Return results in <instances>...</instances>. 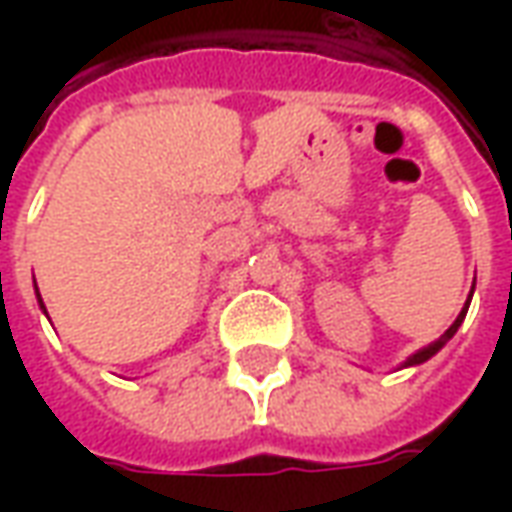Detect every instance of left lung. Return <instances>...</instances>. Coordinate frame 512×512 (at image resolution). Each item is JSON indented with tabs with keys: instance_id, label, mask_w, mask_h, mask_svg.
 I'll return each mask as SVG.
<instances>
[{
	"instance_id": "8db88e82",
	"label": "left lung",
	"mask_w": 512,
	"mask_h": 512,
	"mask_svg": "<svg viewBox=\"0 0 512 512\" xmlns=\"http://www.w3.org/2000/svg\"><path fill=\"white\" fill-rule=\"evenodd\" d=\"M472 290H474V288H472ZM469 299H472V296H469ZM466 310H469V304H466V307H463L461 315H458V318H455V323H452L450 329H447V332L441 334V337H439V340H436V343H430L428 348H422V351H417V354L411 356V359H408V362H406V367H408V365H422V362H425V359H430V356L436 354V351H439L441 345L447 343V340H450L452 334L458 332V326H461L463 318H466Z\"/></svg>"
}]
</instances>
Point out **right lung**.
<instances>
[{
	"mask_svg": "<svg viewBox=\"0 0 512 512\" xmlns=\"http://www.w3.org/2000/svg\"><path fill=\"white\" fill-rule=\"evenodd\" d=\"M38 301H40V307H43V299H40V293H38ZM43 312H46V307H43Z\"/></svg>",
	"mask_w": 512,
	"mask_h": 512,
	"instance_id": "add662e5",
	"label": "right lung"
}]
</instances>
